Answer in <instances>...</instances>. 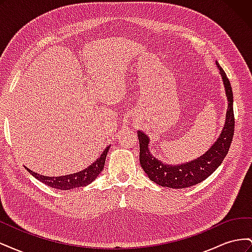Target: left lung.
Returning <instances> with one entry per match:
<instances>
[{
    "instance_id": "8db88e82",
    "label": "left lung",
    "mask_w": 252,
    "mask_h": 252,
    "mask_svg": "<svg viewBox=\"0 0 252 252\" xmlns=\"http://www.w3.org/2000/svg\"><path fill=\"white\" fill-rule=\"evenodd\" d=\"M220 74L222 77L227 95L228 108L225 125L216 143L203 156L191 162L181 165H169L158 161L149 151V138L142 131H138L140 142V163L148 178L157 184L169 188H186L199 184L207 179L222 164L228 154L234 133L233 94L230 82L223 68L217 62Z\"/></svg>"
}]
</instances>
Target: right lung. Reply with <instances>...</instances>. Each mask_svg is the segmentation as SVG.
I'll use <instances>...</instances> for the list:
<instances>
[{"label": "right lung", "mask_w": 252, "mask_h": 252, "mask_svg": "<svg viewBox=\"0 0 252 252\" xmlns=\"http://www.w3.org/2000/svg\"><path fill=\"white\" fill-rule=\"evenodd\" d=\"M109 147L110 146L106 147L101 157L98 158L94 163H93L89 167H87L86 169L73 174H67V175H63V177H45V175L33 172L28 168L26 169L30 174L33 175L35 179L41 181L47 186H50L56 189L69 190L73 188L87 186L90 184V183H93L97 175L100 174V172L104 169L106 156H107Z\"/></svg>", "instance_id": "add662e5"}]
</instances>
